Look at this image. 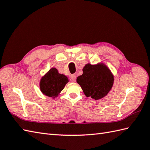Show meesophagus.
<instances>
[{"label": "esophagus", "mask_w": 150, "mask_h": 150, "mask_svg": "<svg viewBox=\"0 0 150 150\" xmlns=\"http://www.w3.org/2000/svg\"><path fill=\"white\" fill-rule=\"evenodd\" d=\"M70 79H71L72 82H75V80H76V75L75 74L71 75V76H70Z\"/></svg>", "instance_id": "esophagus-1"}]
</instances>
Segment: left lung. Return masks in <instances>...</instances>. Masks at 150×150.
I'll return each mask as SVG.
<instances>
[{
  "mask_svg": "<svg viewBox=\"0 0 150 150\" xmlns=\"http://www.w3.org/2000/svg\"><path fill=\"white\" fill-rule=\"evenodd\" d=\"M82 71L83 74L78 76L76 82L81 86L87 97L100 100L110 91L114 83V76L106 65L88 63L85 65Z\"/></svg>",
  "mask_w": 150,
  "mask_h": 150,
  "instance_id": "8db88e82",
  "label": "left lung"
}]
</instances>
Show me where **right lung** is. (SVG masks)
Wrapping results in <instances>:
<instances>
[{
	"label": "right lung",
	"mask_w": 150,
	"mask_h": 150,
	"mask_svg": "<svg viewBox=\"0 0 150 150\" xmlns=\"http://www.w3.org/2000/svg\"><path fill=\"white\" fill-rule=\"evenodd\" d=\"M67 76L59 74L57 69L51 68L40 81V90L43 95L55 98L68 82Z\"/></svg>",
	"instance_id": "right-lung-1"
}]
</instances>
